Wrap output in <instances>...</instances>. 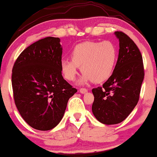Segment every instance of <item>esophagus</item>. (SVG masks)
Returning a JSON list of instances; mask_svg holds the SVG:
<instances>
[{"instance_id": "obj_1", "label": "esophagus", "mask_w": 157, "mask_h": 157, "mask_svg": "<svg viewBox=\"0 0 157 157\" xmlns=\"http://www.w3.org/2000/svg\"><path fill=\"white\" fill-rule=\"evenodd\" d=\"M87 91H88V89H86V88H81V89H80V92L82 94L86 93Z\"/></svg>"}]
</instances>
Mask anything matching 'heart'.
Segmentation results:
<instances>
[{"label": "heart", "instance_id": "1", "mask_svg": "<svg viewBox=\"0 0 157 157\" xmlns=\"http://www.w3.org/2000/svg\"><path fill=\"white\" fill-rule=\"evenodd\" d=\"M117 60L115 45L109 40L86 41L76 45L71 52V59L60 60V68L67 80L75 79L80 66L83 75L81 82L92 80L100 83L112 75Z\"/></svg>", "mask_w": 157, "mask_h": 157}]
</instances>
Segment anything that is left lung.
I'll return each mask as SVG.
<instances>
[{
    "label": "left lung",
    "instance_id": "obj_1",
    "mask_svg": "<svg viewBox=\"0 0 157 157\" xmlns=\"http://www.w3.org/2000/svg\"><path fill=\"white\" fill-rule=\"evenodd\" d=\"M120 40L113 72L101 87L92 89V112L105 125L117 124L130 114L140 99L145 76L143 60L135 43L124 32H115Z\"/></svg>",
    "mask_w": 157,
    "mask_h": 157
}]
</instances>
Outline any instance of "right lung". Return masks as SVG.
Listing matches in <instances>:
<instances>
[{"mask_svg":"<svg viewBox=\"0 0 157 157\" xmlns=\"http://www.w3.org/2000/svg\"><path fill=\"white\" fill-rule=\"evenodd\" d=\"M62 52L59 37H45L25 48L12 68L15 105L37 130L54 128L63 117L68 99L77 91L62 76Z\"/></svg>","mask_w":157,"mask_h":157,"instance_id":"add662e5","label":"right lung"}]
</instances>
